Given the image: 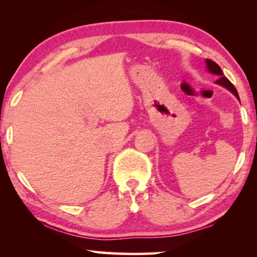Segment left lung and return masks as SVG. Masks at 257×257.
<instances>
[{"instance_id":"1","label":"left lung","mask_w":257,"mask_h":257,"mask_svg":"<svg viewBox=\"0 0 257 257\" xmlns=\"http://www.w3.org/2000/svg\"><path fill=\"white\" fill-rule=\"evenodd\" d=\"M205 63H206V68H207L208 72L213 73V75L219 76V79L216 80V84H219V85H221V86L225 87V88L229 89L230 92H231V93L234 95V96H236V97L239 99V95H238L237 89L234 88V86L231 84V82H230V80L228 79V78L223 76L222 70H221V68H220L219 66H217V64L214 62V61L206 59V60H205Z\"/></svg>"}]
</instances>
